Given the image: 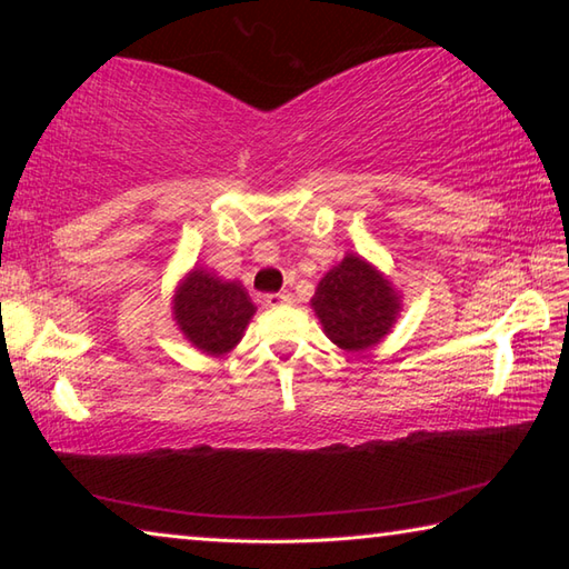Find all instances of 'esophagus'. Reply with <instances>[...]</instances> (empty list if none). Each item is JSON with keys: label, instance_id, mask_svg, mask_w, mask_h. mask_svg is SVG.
Wrapping results in <instances>:
<instances>
[{"label": "esophagus", "instance_id": "obj_1", "mask_svg": "<svg viewBox=\"0 0 569 569\" xmlns=\"http://www.w3.org/2000/svg\"><path fill=\"white\" fill-rule=\"evenodd\" d=\"M291 303H293V296L288 293V291H283V293H268V296H266V306H271V308L291 306Z\"/></svg>", "mask_w": 569, "mask_h": 569}]
</instances>
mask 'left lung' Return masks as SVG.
Segmentation results:
<instances>
[{
    "mask_svg": "<svg viewBox=\"0 0 569 569\" xmlns=\"http://www.w3.org/2000/svg\"><path fill=\"white\" fill-rule=\"evenodd\" d=\"M311 306L326 336L339 349L366 351L397 323L401 296L366 258L346 253L316 286Z\"/></svg>",
    "mask_w": 569,
    "mask_h": 569,
    "instance_id": "1",
    "label": "left lung"
}]
</instances>
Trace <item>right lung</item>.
Segmentation results:
<instances>
[{"instance_id":"obj_1","label":"right lung","mask_w":569,"mask_h":569,"mask_svg":"<svg viewBox=\"0 0 569 569\" xmlns=\"http://www.w3.org/2000/svg\"><path fill=\"white\" fill-rule=\"evenodd\" d=\"M256 313L246 288L216 273L192 268L172 296V319L182 336L208 356H226L243 339Z\"/></svg>"}]
</instances>
